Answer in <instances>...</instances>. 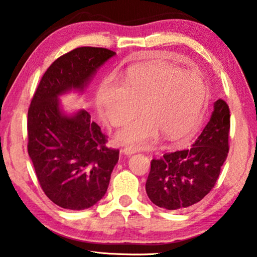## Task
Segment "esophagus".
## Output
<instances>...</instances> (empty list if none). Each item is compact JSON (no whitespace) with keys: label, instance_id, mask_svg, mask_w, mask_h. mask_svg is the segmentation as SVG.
<instances>
[{"label":"esophagus","instance_id":"1","mask_svg":"<svg viewBox=\"0 0 257 257\" xmlns=\"http://www.w3.org/2000/svg\"><path fill=\"white\" fill-rule=\"evenodd\" d=\"M137 152L136 149H132V147H125V149L122 150V153L124 155H133Z\"/></svg>","mask_w":257,"mask_h":257}]
</instances>
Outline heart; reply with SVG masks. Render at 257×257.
Instances as JSON below:
<instances>
[{"label":"heart","instance_id":"b5f03b06","mask_svg":"<svg viewBox=\"0 0 257 257\" xmlns=\"http://www.w3.org/2000/svg\"><path fill=\"white\" fill-rule=\"evenodd\" d=\"M206 98V85L196 72L164 63L130 69L124 82L105 78L96 95L97 110L112 125L123 124L139 112L145 115L116 134L120 144L144 147L162 134L167 139L191 136Z\"/></svg>","mask_w":257,"mask_h":257}]
</instances>
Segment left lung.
I'll list each match as a JSON object with an SVG mask.
<instances>
[{
	"mask_svg": "<svg viewBox=\"0 0 257 257\" xmlns=\"http://www.w3.org/2000/svg\"><path fill=\"white\" fill-rule=\"evenodd\" d=\"M230 110L223 99L189 150L153 159L146 181L147 196L165 210H184L206 196L214 187L229 152Z\"/></svg>",
	"mask_w": 257,
	"mask_h": 257,
	"instance_id": "1",
	"label": "left lung"
}]
</instances>
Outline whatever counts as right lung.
<instances>
[{
  "mask_svg": "<svg viewBox=\"0 0 257 257\" xmlns=\"http://www.w3.org/2000/svg\"><path fill=\"white\" fill-rule=\"evenodd\" d=\"M103 47H77L60 56L43 75L28 110V154L43 191L68 210H85L105 195L119 150L86 110L64 114L59 96L82 92L97 69L115 55Z\"/></svg>",
  "mask_w": 257,
  "mask_h": 257,
  "instance_id": "right-lung-1",
  "label": "right lung"
}]
</instances>
